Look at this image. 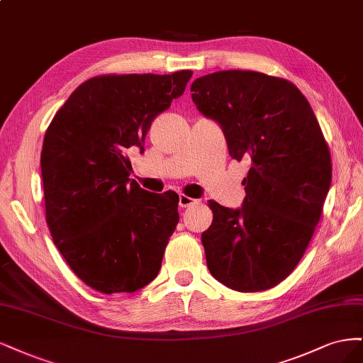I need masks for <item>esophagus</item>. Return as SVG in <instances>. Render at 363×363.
<instances>
[{
    "mask_svg": "<svg viewBox=\"0 0 363 363\" xmlns=\"http://www.w3.org/2000/svg\"><path fill=\"white\" fill-rule=\"evenodd\" d=\"M194 203H197L196 199L189 197V196H185V194H181V196H179V206H181V208H189V206H191V205H194Z\"/></svg>",
    "mask_w": 363,
    "mask_h": 363,
    "instance_id": "34e87169",
    "label": "esophagus"
}]
</instances>
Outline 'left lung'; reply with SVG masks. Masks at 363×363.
I'll return each instance as SVG.
<instances>
[{"label": "left lung", "mask_w": 363, "mask_h": 363, "mask_svg": "<svg viewBox=\"0 0 363 363\" xmlns=\"http://www.w3.org/2000/svg\"><path fill=\"white\" fill-rule=\"evenodd\" d=\"M197 110L220 123L233 160H250L241 209L209 201L206 265L240 292L270 289L297 267L318 225L332 158L308 99L291 81L220 71L191 84Z\"/></svg>", "instance_id": "left-lung-1"}]
</instances>
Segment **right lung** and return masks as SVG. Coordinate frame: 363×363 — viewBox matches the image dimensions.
Wrapping results in <instances>:
<instances>
[{"instance_id": "obj_1", "label": "right lung", "mask_w": 363, "mask_h": 363, "mask_svg": "<svg viewBox=\"0 0 363 363\" xmlns=\"http://www.w3.org/2000/svg\"><path fill=\"white\" fill-rule=\"evenodd\" d=\"M193 72L99 75L78 86L45 133V217L57 249L102 294L154 280L179 221L177 193H149L130 179L128 152L143 150L157 116Z\"/></svg>"}]
</instances>
